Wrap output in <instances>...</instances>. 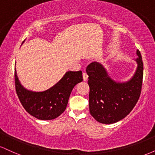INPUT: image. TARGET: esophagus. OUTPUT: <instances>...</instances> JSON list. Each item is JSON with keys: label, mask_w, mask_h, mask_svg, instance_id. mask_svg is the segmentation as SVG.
<instances>
[{"label": "esophagus", "mask_w": 155, "mask_h": 155, "mask_svg": "<svg viewBox=\"0 0 155 155\" xmlns=\"http://www.w3.org/2000/svg\"><path fill=\"white\" fill-rule=\"evenodd\" d=\"M82 76H83V80H84V81H87V80L88 79V75L85 72L83 73Z\"/></svg>", "instance_id": "esophagus-1"}]
</instances>
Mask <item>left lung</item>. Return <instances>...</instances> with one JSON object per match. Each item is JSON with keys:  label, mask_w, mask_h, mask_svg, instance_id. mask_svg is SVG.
Segmentation results:
<instances>
[{"label": "left lung", "mask_w": 155, "mask_h": 155, "mask_svg": "<svg viewBox=\"0 0 155 155\" xmlns=\"http://www.w3.org/2000/svg\"><path fill=\"white\" fill-rule=\"evenodd\" d=\"M136 71L130 80L120 83L108 76L104 66L91 63L86 71L90 87L89 107L90 114L103 124H112L124 119L133 110L139 99L143 82V65L140 51Z\"/></svg>", "instance_id": "left-lung-1"}]
</instances>
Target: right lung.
<instances>
[{"label":"right lung","mask_w":155,"mask_h":155,"mask_svg":"<svg viewBox=\"0 0 155 155\" xmlns=\"http://www.w3.org/2000/svg\"><path fill=\"white\" fill-rule=\"evenodd\" d=\"M82 80L81 71H68L49 90L32 92L22 86L15 70V88L19 101L27 112L41 120H50L59 117L66 108L73 88Z\"/></svg>","instance_id":"add662e5"}]
</instances>
